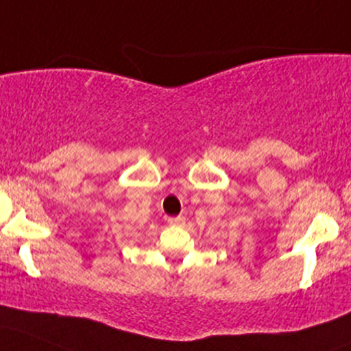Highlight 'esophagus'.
Instances as JSON below:
<instances>
[{"instance_id":"1","label":"esophagus","mask_w":351,"mask_h":351,"mask_svg":"<svg viewBox=\"0 0 351 351\" xmlns=\"http://www.w3.org/2000/svg\"><path fill=\"white\" fill-rule=\"evenodd\" d=\"M168 223L171 226H182L184 223V217H171L168 218Z\"/></svg>"}]
</instances>
